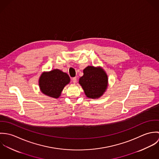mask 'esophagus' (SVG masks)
I'll use <instances>...</instances> for the list:
<instances>
[{"instance_id":"1","label":"esophagus","mask_w":159,"mask_h":159,"mask_svg":"<svg viewBox=\"0 0 159 159\" xmlns=\"http://www.w3.org/2000/svg\"><path fill=\"white\" fill-rule=\"evenodd\" d=\"M76 80H76V77H74V78H72V81H73V83L74 84H75V83H76V81H77Z\"/></svg>"}]
</instances>
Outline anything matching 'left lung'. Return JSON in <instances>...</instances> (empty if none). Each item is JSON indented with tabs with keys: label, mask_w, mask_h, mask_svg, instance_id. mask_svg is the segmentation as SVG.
Segmentation results:
<instances>
[{
	"label": "left lung",
	"mask_w": 159,
	"mask_h": 159,
	"mask_svg": "<svg viewBox=\"0 0 159 159\" xmlns=\"http://www.w3.org/2000/svg\"><path fill=\"white\" fill-rule=\"evenodd\" d=\"M83 76L79 79V84L87 97L98 98L106 92L108 85V75L100 67L88 66L83 70Z\"/></svg>",
	"instance_id": "left-lung-1"
}]
</instances>
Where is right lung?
I'll use <instances>...</instances> for the list:
<instances>
[{
    "instance_id": "right-lung-1",
    "label": "right lung",
    "mask_w": 159,
    "mask_h": 159,
    "mask_svg": "<svg viewBox=\"0 0 159 159\" xmlns=\"http://www.w3.org/2000/svg\"><path fill=\"white\" fill-rule=\"evenodd\" d=\"M70 78L67 73L59 69L44 71L39 78V85L41 92L47 96L58 98L64 87L69 84Z\"/></svg>"
}]
</instances>
